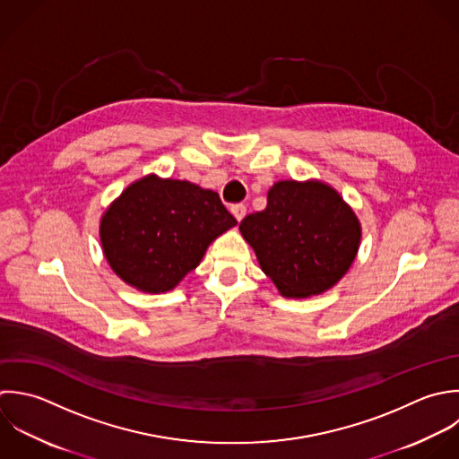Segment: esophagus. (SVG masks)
Masks as SVG:
<instances>
[{"label":"esophagus","instance_id":"esophagus-1","mask_svg":"<svg viewBox=\"0 0 459 459\" xmlns=\"http://www.w3.org/2000/svg\"><path fill=\"white\" fill-rule=\"evenodd\" d=\"M230 212L234 214V218H236L238 221H241V220L245 218V214H247V207H245L243 204H234V205L230 207Z\"/></svg>","mask_w":459,"mask_h":459}]
</instances>
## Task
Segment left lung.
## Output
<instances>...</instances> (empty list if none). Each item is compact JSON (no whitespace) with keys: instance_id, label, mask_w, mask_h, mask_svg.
Segmentation results:
<instances>
[{"instance_id":"1","label":"left lung","mask_w":459,"mask_h":459,"mask_svg":"<svg viewBox=\"0 0 459 459\" xmlns=\"http://www.w3.org/2000/svg\"><path fill=\"white\" fill-rule=\"evenodd\" d=\"M239 230L281 295L302 299L333 288L356 259L361 225L331 186L281 180L266 209L248 214Z\"/></svg>"}]
</instances>
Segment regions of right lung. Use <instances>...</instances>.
Returning <instances> with one entry per match:
<instances>
[{
    "mask_svg": "<svg viewBox=\"0 0 459 459\" xmlns=\"http://www.w3.org/2000/svg\"><path fill=\"white\" fill-rule=\"evenodd\" d=\"M236 223L218 193L187 180L148 175L110 204L100 221V239L119 279L146 293H164L195 270L207 247Z\"/></svg>",
    "mask_w": 459,
    "mask_h": 459,
    "instance_id": "1",
    "label": "right lung"
}]
</instances>
